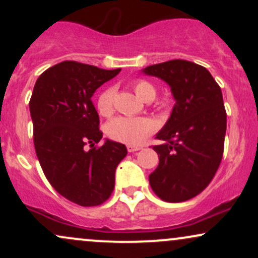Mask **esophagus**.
I'll return each mask as SVG.
<instances>
[{"instance_id":"1","label":"esophagus","mask_w":258,"mask_h":258,"mask_svg":"<svg viewBox=\"0 0 258 258\" xmlns=\"http://www.w3.org/2000/svg\"><path fill=\"white\" fill-rule=\"evenodd\" d=\"M142 149V147H139V146H127V150H128L130 153H135V152H138V150H141Z\"/></svg>"}]
</instances>
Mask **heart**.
I'll use <instances>...</instances> for the list:
<instances>
[{
    "label": "heart",
    "instance_id": "1",
    "mask_svg": "<svg viewBox=\"0 0 258 258\" xmlns=\"http://www.w3.org/2000/svg\"><path fill=\"white\" fill-rule=\"evenodd\" d=\"M133 91L144 102H152L156 96L155 87L146 81L137 80L132 84ZM97 109L99 114L104 117H109L114 114V90L108 88L99 94L97 99ZM155 128V123L148 117H115L110 122L106 123L105 133L112 141L121 143L137 146L146 139Z\"/></svg>",
    "mask_w": 258,
    "mask_h": 258
}]
</instances>
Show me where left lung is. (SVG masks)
<instances>
[{
	"label": "left lung",
	"mask_w": 258,
	"mask_h": 258,
	"mask_svg": "<svg viewBox=\"0 0 258 258\" xmlns=\"http://www.w3.org/2000/svg\"><path fill=\"white\" fill-rule=\"evenodd\" d=\"M146 75L171 87L174 103L170 119L154 146L159 166L149 176L160 199L180 203L201 193L214 178L223 155L227 114L221 87L206 68L174 59L150 65Z\"/></svg>",
	"instance_id": "1"
}]
</instances>
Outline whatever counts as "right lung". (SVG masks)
<instances>
[{"instance_id":"add662e5","label":"right lung","mask_w":258,"mask_h":258,"mask_svg":"<svg viewBox=\"0 0 258 258\" xmlns=\"http://www.w3.org/2000/svg\"><path fill=\"white\" fill-rule=\"evenodd\" d=\"M65 60L40 75L29 103L35 150L44 176L65 199L97 206L109 199L125 144L99 143V116L92 103L98 87L120 73ZM90 144L91 149L84 146Z\"/></svg>"}]
</instances>
